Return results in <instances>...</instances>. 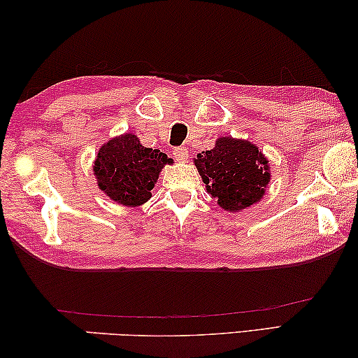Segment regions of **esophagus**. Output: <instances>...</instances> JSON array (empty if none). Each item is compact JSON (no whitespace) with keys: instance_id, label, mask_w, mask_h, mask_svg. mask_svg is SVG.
I'll return each mask as SVG.
<instances>
[{"instance_id":"34e87169","label":"esophagus","mask_w":358,"mask_h":358,"mask_svg":"<svg viewBox=\"0 0 358 358\" xmlns=\"http://www.w3.org/2000/svg\"><path fill=\"white\" fill-rule=\"evenodd\" d=\"M173 155L178 162H185L187 157H189V150H187V148H176L173 150Z\"/></svg>"}]
</instances>
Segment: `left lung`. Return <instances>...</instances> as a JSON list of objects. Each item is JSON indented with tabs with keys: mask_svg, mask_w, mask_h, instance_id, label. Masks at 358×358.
Listing matches in <instances>:
<instances>
[{
	"mask_svg": "<svg viewBox=\"0 0 358 358\" xmlns=\"http://www.w3.org/2000/svg\"><path fill=\"white\" fill-rule=\"evenodd\" d=\"M193 163L206 192L230 213L260 203L271 179L268 158L248 139L220 136L213 149L198 154Z\"/></svg>",
	"mask_w": 358,
	"mask_h": 358,
	"instance_id": "left-lung-1",
	"label": "left lung"
}]
</instances>
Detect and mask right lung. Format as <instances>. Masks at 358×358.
Masks as SVG:
<instances>
[{
	"instance_id": "right-lung-1",
	"label": "right lung",
	"mask_w": 358,
	"mask_h": 358,
	"mask_svg": "<svg viewBox=\"0 0 358 358\" xmlns=\"http://www.w3.org/2000/svg\"><path fill=\"white\" fill-rule=\"evenodd\" d=\"M173 163V158L158 149L144 148L136 134L124 133L99 148L93 160V174L99 190L110 200L138 208L150 200L158 174Z\"/></svg>"
}]
</instances>
